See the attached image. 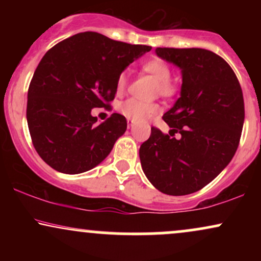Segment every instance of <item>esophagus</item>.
<instances>
[{"label": "esophagus", "instance_id": "1", "mask_svg": "<svg viewBox=\"0 0 261 261\" xmlns=\"http://www.w3.org/2000/svg\"><path fill=\"white\" fill-rule=\"evenodd\" d=\"M133 126H134V122L131 121V120H127V127L131 128Z\"/></svg>", "mask_w": 261, "mask_h": 261}]
</instances>
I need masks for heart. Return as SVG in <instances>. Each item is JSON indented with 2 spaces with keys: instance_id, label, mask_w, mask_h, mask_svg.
Listing matches in <instances>:
<instances>
[{
  "instance_id": "1",
  "label": "heart",
  "mask_w": 261,
  "mask_h": 261,
  "mask_svg": "<svg viewBox=\"0 0 261 261\" xmlns=\"http://www.w3.org/2000/svg\"><path fill=\"white\" fill-rule=\"evenodd\" d=\"M142 70L145 72L151 74L158 81L157 86V93H160L162 97L170 98L175 94V86L174 83L170 81L172 77V70L163 60L161 59H151L148 61L143 62ZM128 83V72L127 71H122L119 74L118 80H116V93L120 94L125 91ZM120 113L127 119H133L136 121H145L147 119H151L152 116L157 115L161 112V108L155 103H143L135 98H130L126 101L121 104Z\"/></svg>"
}]
</instances>
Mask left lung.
<instances>
[{
	"instance_id": "1",
	"label": "left lung",
	"mask_w": 261,
	"mask_h": 261,
	"mask_svg": "<svg viewBox=\"0 0 261 261\" xmlns=\"http://www.w3.org/2000/svg\"><path fill=\"white\" fill-rule=\"evenodd\" d=\"M181 72L180 97L163 115L169 135L151 127L140 147L142 170L167 195L193 194L228 166L241 140L244 100L236 73L221 56L191 47H157ZM180 133L179 139L173 138Z\"/></svg>"
}]
</instances>
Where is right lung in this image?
<instances>
[{"label":"right lung","instance_id":"right-lung-1","mask_svg":"<svg viewBox=\"0 0 261 261\" xmlns=\"http://www.w3.org/2000/svg\"><path fill=\"white\" fill-rule=\"evenodd\" d=\"M149 50L147 45L86 32L60 41L45 54L27 103L33 145L45 163L60 173L80 174L106 160L126 131L127 121L114 113L98 124L92 109L114 99L119 74Z\"/></svg>","mask_w":261,"mask_h":261}]
</instances>
